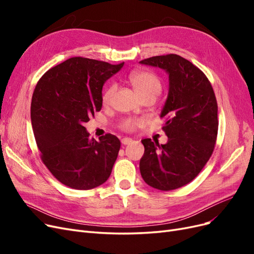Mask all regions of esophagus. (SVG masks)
<instances>
[{"instance_id":"34e87169","label":"esophagus","mask_w":254,"mask_h":254,"mask_svg":"<svg viewBox=\"0 0 254 254\" xmlns=\"http://www.w3.org/2000/svg\"><path fill=\"white\" fill-rule=\"evenodd\" d=\"M130 143H132V139H130V137H124V139H122L123 145H128Z\"/></svg>"}]
</instances>
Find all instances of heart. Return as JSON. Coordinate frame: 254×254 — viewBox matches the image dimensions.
I'll use <instances>...</instances> for the list:
<instances>
[{"instance_id":"heart-1","label":"heart","mask_w":254,"mask_h":254,"mask_svg":"<svg viewBox=\"0 0 254 254\" xmlns=\"http://www.w3.org/2000/svg\"><path fill=\"white\" fill-rule=\"evenodd\" d=\"M128 80L133 88L136 95L139 96L141 99L151 97L155 98L160 94L161 89H162V84L157 75L150 72L146 71H134L129 75ZM117 87L115 84H110V86L107 88L103 94V103L105 105L109 104L111 98L114 94ZM137 124V122L132 120H127L123 123V127L126 130H131L134 128V126Z\"/></svg>"}]
</instances>
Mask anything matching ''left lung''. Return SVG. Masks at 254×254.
Segmentation results:
<instances>
[{"instance_id":"obj_1","label":"left lung","mask_w":254,"mask_h":254,"mask_svg":"<svg viewBox=\"0 0 254 254\" xmlns=\"http://www.w3.org/2000/svg\"><path fill=\"white\" fill-rule=\"evenodd\" d=\"M168 75V94L160 113L166 119L165 144L144 139L140 160L148 186L171 190L190 182L209 161L216 142L217 102L209 79L190 61L170 54L140 61Z\"/></svg>"}]
</instances>
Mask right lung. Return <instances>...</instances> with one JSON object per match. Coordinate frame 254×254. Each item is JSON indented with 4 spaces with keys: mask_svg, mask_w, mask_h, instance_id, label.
<instances>
[{
    "mask_svg": "<svg viewBox=\"0 0 254 254\" xmlns=\"http://www.w3.org/2000/svg\"><path fill=\"white\" fill-rule=\"evenodd\" d=\"M124 65L72 57L45 73L35 88L30 119L43 163L55 178L75 190L108 180L121 142L113 134L89 136L84 124L101 111L103 86Z\"/></svg>",
    "mask_w": 254,
    "mask_h": 254,
    "instance_id": "1",
    "label": "right lung"
}]
</instances>
